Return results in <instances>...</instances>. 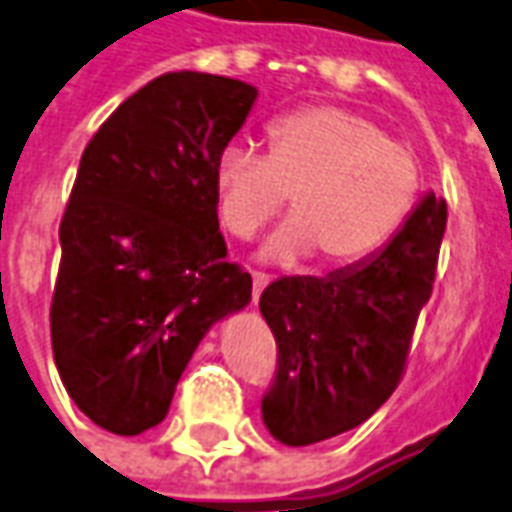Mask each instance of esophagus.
<instances>
[{
    "instance_id": "34e87169",
    "label": "esophagus",
    "mask_w": 512,
    "mask_h": 512,
    "mask_svg": "<svg viewBox=\"0 0 512 512\" xmlns=\"http://www.w3.org/2000/svg\"><path fill=\"white\" fill-rule=\"evenodd\" d=\"M268 282H271V276L263 271H252V300H260V295H263V290L268 287Z\"/></svg>"
}]
</instances>
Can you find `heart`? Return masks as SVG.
<instances>
[{
  "label": "heart",
  "instance_id": "1",
  "mask_svg": "<svg viewBox=\"0 0 512 512\" xmlns=\"http://www.w3.org/2000/svg\"><path fill=\"white\" fill-rule=\"evenodd\" d=\"M265 142V155L247 144L217 155L214 195L222 225L241 241L268 228L290 195L292 220L265 249L279 263H362L395 239L419 201L416 155L354 109H295L268 123Z\"/></svg>",
  "mask_w": 512,
  "mask_h": 512
}]
</instances>
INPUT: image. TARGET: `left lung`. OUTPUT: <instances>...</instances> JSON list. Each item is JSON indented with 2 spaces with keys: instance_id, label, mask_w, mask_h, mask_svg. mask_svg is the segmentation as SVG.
Returning a JSON list of instances; mask_svg holds the SVG:
<instances>
[{
  "instance_id": "1",
  "label": "left lung",
  "mask_w": 512,
  "mask_h": 512,
  "mask_svg": "<svg viewBox=\"0 0 512 512\" xmlns=\"http://www.w3.org/2000/svg\"><path fill=\"white\" fill-rule=\"evenodd\" d=\"M448 209L429 193L395 239L327 276H282L260 295L276 338L263 421L284 446L360 427L403 381L416 322L432 295Z\"/></svg>"
}]
</instances>
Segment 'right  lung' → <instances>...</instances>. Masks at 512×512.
I'll return each mask as SVG.
<instances>
[{
	"instance_id": "obj_1",
	"label": "right lung",
	"mask_w": 512,
	"mask_h": 512,
	"mask_svg": "<svg viewBox=\"0 0 512 512\" xmlns=\"http://www.w3.org/2000/svg\"><path fill=\"white\" fill-rule=\"evenodd\" d=\"M255 99L230 77L161 74L80 158L58 228L50 341L74 405L115 435L161 424L206 330L252 298L220 233L214 163Z\"/></svg>"
}]
</instances>
